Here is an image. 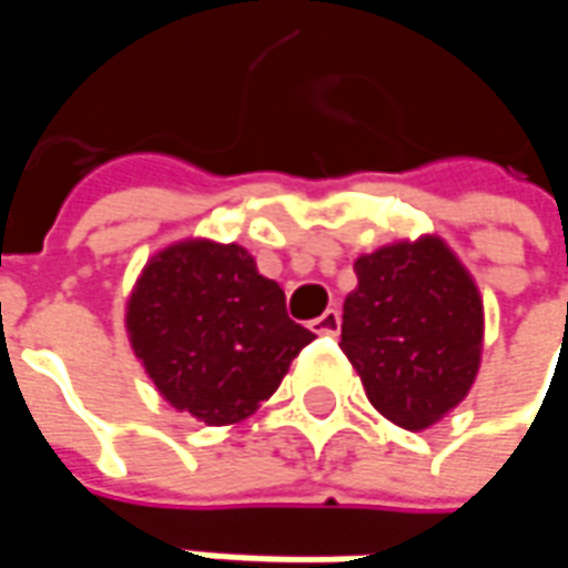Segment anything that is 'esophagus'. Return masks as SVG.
Here are the masks:
<instances>
[{
  "mask_svg": "<svg viewBox=\"0 0 568 568\" xmlns=\"http://www.w3.org/2000/svg\"><path fill=\"white\" fill-rule=\"evenodd\" d=\"M338 328H341L338 310H325L322 316L310 322V332H316V335H338Z\"/></svg>",
  "mask_w": 568,
  "mask_h": 568,
  "instance_id": "1",
  "label": "esophagus"
}]
</instances>
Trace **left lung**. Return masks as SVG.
<instances>
[{
  "mask_svg": "<svg viewBox=\"0 0 568 568\" xmlns=\"http://www.w3.org/2000/svg\"><path fill=\"white\" fill-rule=\"evenodd\" d=\"M341 351L366 398L404 429L443 420L480 366L484 303L465 265L436 236L395 243L354 262Z\"/></svg>",
  "mask_w": 568,
  "mask_h": 568,
  "instance_id": "1",
  "label": "left lung"
}]
</instances>
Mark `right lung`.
<instances>
[{
    "instance_id": "1",
    "label": "right lung",
    "mask_w": 568,
    "mask_h": 568,
    "mask_svg": "<svg viewBox=\"0 0 568 568\" xmlns=\"http://www.w3.org/2000/svg\"><path fill=\"white\" fill-rule=\"evenodd\" d=\"M125 328L158 392L207 426L250 417L316 338L287 316L284 291L250 252L207 240L176 243L144 265Z\"/></svg>"
}]
</instances>
